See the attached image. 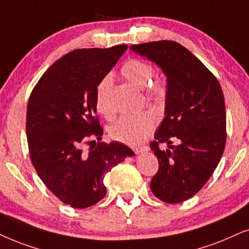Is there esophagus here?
<instances>
[{
  "label": "esophagus",
  "mask_w": 249,
  "mask_h": 249,
  "mask_svg": "<svg viewBox=\"0 0 249 249\" xmlns=\"http://www.w3.org/2000/svg\"><path fill=\"white\" fill-rule=\"evenodd\" d=\"M134 153L137 154V155H139V154H142V153H146L149 150V147L148 146H141V147H135L134 148Z\"/></svg>",
  "instance_id": "obj_1"
}]
</instances>
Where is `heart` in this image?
Returning <instances> with one entry per match:
<instances>
[{
  "instance_id": "heart-1",
  "label": "heart",
  "mask_w": 249,
  "mask_h": 249,
  "mask_svg": "<svg viewBox=\"0 0 249 249\" xmlns=\"http://www.w3.org/2000/svg\"><path fill=\"white\" fill-rule=\"evenodd\" d=\"M121 73L128 83L138 88L147 86L154 74L152 64L142 59L132 58L124 63L121 69ZM111 75H106L96 87L95 106L99 114L110 118L112 116V109L109 103V94L111 89ZM166 93L165 84L161 79H156L147 87V94L155 99H163ZM156 118L152 112H141L138 115H124L119 117L109 127V134L114 140L127 144H138L146 140V138L155 128Z\"/></svg>"
}]
</instances>
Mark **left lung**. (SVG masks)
Returning a JSON list of instances; mask_svg holds the SVG:
<instances>
[{"mask_svg":"<svg viewBox=\"0 0 249 249\" xmlns=\"http://www.w3.org/2000/svg\"><path fill=\"white\" fill-rule=\"evenodd\" d=\"M156 63L166 75L165 117L150 142L159 171L150 190L166 203H180L204 186L218 165L226 142L224 95L216 77L175 41L130 47ZM177 140V146L172 140ZM166 143L168 149L159 147Z\"/></svg>","mask_w":249,"mask_h":249,"instance_id":"obj_1","label":"left lung"}]
</instances>
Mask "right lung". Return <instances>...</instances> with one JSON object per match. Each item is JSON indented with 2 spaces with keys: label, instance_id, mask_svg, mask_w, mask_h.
<instances>
[{
  "label": "right lung",
  "instance_id": "add662e5",
  "mask_svg": "<svg viewBox=\"0 0 249 249\" xmlns=\"http://www.w3.org/2000/svg\"><path fill=\"white\" fill-rule=\"evenodd\" d=\"M127 49H77L43 73L27 103L26 135L31 162L53 194L73 208H87L107 194L106 174L133 156L117 141L101 140L95 117L96 87ZM91 144L87 152L82 144Z\"/></svg>",
  "mask_w": 249,
  "mask_h": 249
}]
</instances>
